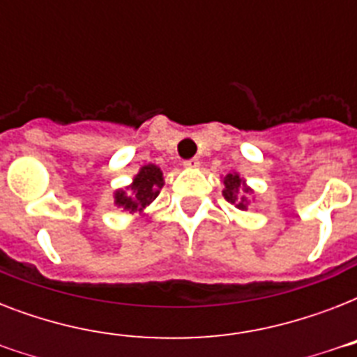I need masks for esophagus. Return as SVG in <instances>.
<instances>
[{
    "label": "esophagus",
    "instance_id": "1",
    "mask_svg": "<svg viewBox=\"0 0 357 357\" xmlns=\"http://www.w3.org/2000/svg\"><path fill=\"white\" fill-rule=\"evenodd\" d=\"M183 167L185 168H198L200 167V161H198V159H187V161H183Z\"/></svg>",
    "mask_w": 357,
    "mask_h": 357
}]
</instances>
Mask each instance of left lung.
<instances>
[{
    "label": "left lung",
    "mask_w": 357,
    "mask_h": 357,
    "mask_svg": "<svg viewBox=\"0 0 357 357\" xmlns=\"http://www.w3.org/2000/svg\"><path fill=\"white\" fill-rule=\"evenodd\" d=\"M224 190L222 195L224 198L229 202V204H235V207L238 209H246L248 206V200H246V196L250 192V187L244 185V179L238 176V174H228L226 178H224Z\"/></svg>",
    "instance_id": "1"
}]
</instances>
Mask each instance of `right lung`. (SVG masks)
Returning <instances> with one entry per match:
<instances>
[{
    "label": "right lung",
    "instance_id": "add662e5",
    "mask_svg": "<svg viewBox=\"0 0 357 357\" xmlns=\"http://www.w3.org/2000/svg\"><path fill=\"white\" fill-rule=\"evenodd\" d=\"M165 185L161 168L155 165H144L133 178V183L114 192V204L123 211L142 213L155 200Z\"/></svg>",
    "mask_w": 357,
    "mask_h": 357
}]
</instances>
